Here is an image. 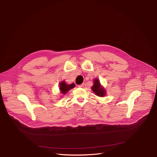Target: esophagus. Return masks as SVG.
Masks as SVG:
<instances>
[{
    "label": "esophagus",
    "mask_w": 157,
    "mask_h": 157,
    "mask_svg": "<svg viewBox=\"0 0 157 157\" xmlns=\"http://www.w3.org/2000/svg\"><path fill=\"white\" fill-rule=\"evenodd\" d=\"M78 87H79V88H83V87H84V84H81V85H79Z\"/></svg>",
    "instance_id": "esophagus-1"
}]
</instances>
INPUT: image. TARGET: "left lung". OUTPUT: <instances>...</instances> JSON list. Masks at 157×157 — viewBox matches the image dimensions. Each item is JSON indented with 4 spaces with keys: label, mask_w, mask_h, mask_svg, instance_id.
<instances>
[{
    "label": "left lung",
    "mask_w": 157,
    "mask_h": 157,
    "mask_svg": "<svg viewBox=\"0 0 157 157\" xmlns=\"http://www.w3.org/2000/svg\"><path fill=\"white\" fill-rule=\"evenodd\" d=\"M91 90L98 97H103L106 95L107 91L101 85L100 80L98 78L93 79V85L91 86Z\"/></svg>",
    "instance_id": "left-lung-1"
}]
</instances>
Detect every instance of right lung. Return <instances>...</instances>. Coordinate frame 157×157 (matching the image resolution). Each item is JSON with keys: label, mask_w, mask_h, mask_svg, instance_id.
Instances as JSON below:
<instances>
[{"label": "right lung", "mask_w": 157, "mask_h": 157, "mask_svg": "<svg viewBox=\"0 0 157 157\" xmlns=\"http://www.w3.org/2000/svg\"><path fill=\"white\" fill-rule=\"evenodd\" d=\"M75 86L76 85L75 83H72L71 85H68V84H66L65 81H62L60 82L59 84V90L62 95H65L67 93V91H69L72 88H74Z\"/></svg>", "instance_id": "right-lung-1"}]
</instances>
